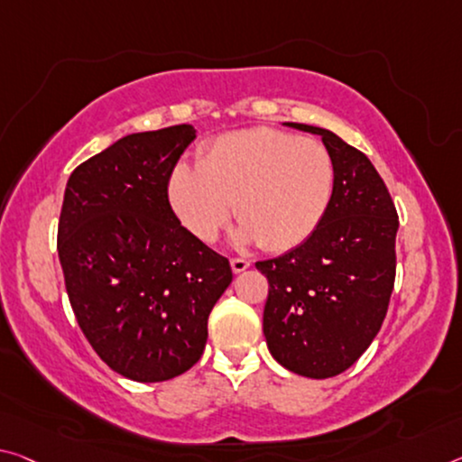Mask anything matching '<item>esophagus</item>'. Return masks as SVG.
Instances as JSON below:
<instances>
[{"label": "esophagus", "instance_id": "esophagus-1", "mask_svg": "<svg viewBox=\"0 0 462 462\" xmlns=\"http://www.w3.org/2000/svg\"><path fill=\"white\" fill-rule=\"evenodd\" d=\"M230 265H232V271H234V273H243V271H246L248 267H251V263H248L246 259H238V257H234V259H230Z\"/></svg>", "mask_w": 462, "mask_h": 462}]
</instances>
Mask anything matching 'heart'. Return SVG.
Returning <instances> with one entry per match:
<instances>
[{"mask_svg":"<svg viewBox=\"0 0 462 462\" xmlns=\"http://www.w3.org/2000/svg\"><path fill=\"white\" fill-rule=\"evenodd\" d=\"M333 191L335 164L325 145L269 127L216 137L199 164L179 162L166 180L168 203L195 238L216 240L234 209V245L269 253L304 245L323 224Z\"/></svg>","mask_w":462,"mask_h":462,"instance_id":"b5f03b06","label":"heart"}]
</instances>
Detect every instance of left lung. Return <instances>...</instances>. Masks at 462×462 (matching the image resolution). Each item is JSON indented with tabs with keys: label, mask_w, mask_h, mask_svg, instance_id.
Returning <instances> with one entry per match:
<instances>
[{
	"label": "left lung",
	"mask_w": 462,
	"mask_h": 462,
	"mask_svg": "<svg viewBox=\"0 0 462 462\" xmlns=\"http://www.w3.org/2000/svg\"><path fill=\"white\" fill-rule=\"evenodd\" d=\"M283 125L323 137L335 191L304 245L257 263L269 282L263 333L283 368L331 378L354 365L383 327L394 283L397 209L365 153L328 129Z\"/></svg>",
	"instance_id": "1"
}]
</instances>
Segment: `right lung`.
Wrapping results in <instances>:
<instances>
[{
	"instance_id": "obj_1",
	"label": "right lung",
	"mask_w": 462,
	"mask_h": 462,
	"mask_svg": "<svg viewBox=\"0 0 462 462\" xmlns=\"http://www.w3.org/2000/svg\"><path fill=\"white\" fill-rule=\"evenodd\" d=\"M195 137L193 125L125 135L65 187L57 251L73 314L100 360L135 383L199 362L209 312L232 283L228 259L180 226L166 197Z\"/></svg>"
}]
</instances>
